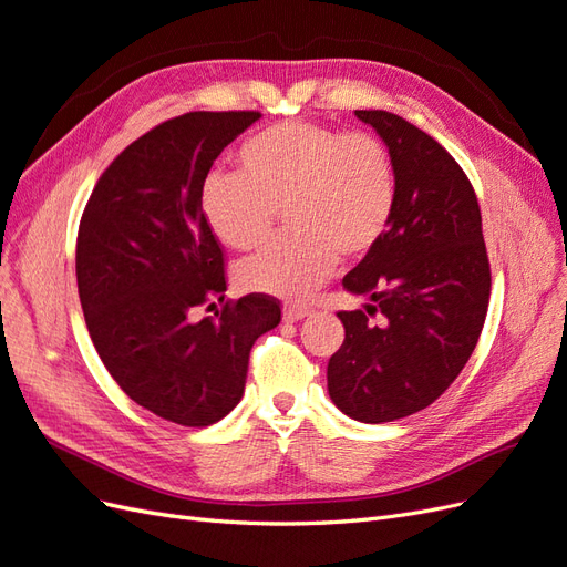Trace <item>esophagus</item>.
Instances as JSON below:
<instances>
[{
	"label": "esophagus",
	"mask_w": 567,
	"mask_h": 567,
	"mask_svg": "<svg viewBox=\"0 0 567 567\" xmlns=\"http://www.w3.org/2000/svg\"><path fill=\"white\" fill-rule=\"evenodd\" d=\"M310 315H312V307H307V305H286L284 307V319L286 321H300V319L310 317Z\"/></svg>",
	"instance_id": "obj_1"
}]
</instances>
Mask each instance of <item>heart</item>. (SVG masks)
<instances>
[{"mask_svg": "<svg viewBox=\"0 0 567 567\" xmlns=\"http://www.w3.org/2000/svg\"><path fill=\"white\" fill-rule=\"evenodd\" d=\"M241 173H213L200 210L234 250H252L271 234L279 208L286 236L236 267L246 293L302 298L342 260H362L388 234L398 208V175L388 146L371 132L286 120L238 148Z\"/></svg>", "mask_w": 567, "mask_h": 567, "instance_id": "heart-1", "label": "heart"}]
</instances>
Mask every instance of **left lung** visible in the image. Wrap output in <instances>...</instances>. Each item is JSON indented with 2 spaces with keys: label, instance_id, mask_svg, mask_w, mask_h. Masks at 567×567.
<instances>
[{
  "label": "left lung",
  "instance_id": "left-lung-1",
  "mask_svg": "<svg viewBox=\"0 0 567 567\" xmlns=\"http://www.w3.org/2000/svg\"><path fill=\"white\" fill-rule=\"evenodd\" d=\"M354 115L390 151L398 208L383 241L342 279L369 302L338 312L346 340L326 379L342 414L385 423L433 404L466 367L492 277L475 192L447 148L394 113ZM375 313L381 324L368 319Z\"/></svg>",
  "mask_w": 567,
  "mask_h": 567
}]
</instances>
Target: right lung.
<instances>
[{
	"label": "right lung",
	"instance_id": "right-lung-1",
	"mask_svg": "<svg viewBox=\"0 0 567 567\" xmlns=\"http://www.w3.org/2000/svg\"><path fill=\"white\" fill-rule=\"evenodd\" d=\"M257 111H194L132 142L99 177L80 219L75 274L101 362L130 400L188 427L241 402L252 342L281 321L279 302L225 300V252L200 210L215 158ZM226 305L193 321L200 303Z\"/></svg>",
	"mask_w": 567,
	"mask_h": 567
}]
</instances>
